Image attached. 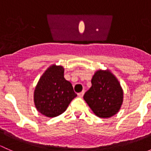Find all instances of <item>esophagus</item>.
I'll return each mask as SVG.
<instances>
[{
    "instance_id": "esophagus-1",
    "label": "esophagus",
    "mask_w": 151,
    "mask_h": 151,
    "mask_svg": "<svg viewBox=\"0 0 151 151\" xmlns=\"http://www.w3.org/2000/svg\"><path fill=\"white\" fill-rule=\"evenodd\" d=\"M84 93H85V91H82V92L79 93H78V96L80 97V98H82V97H83V96H84Z\"/></svg>"
}]
</instances>
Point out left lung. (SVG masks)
Wrapping results in <instances>:
<instances>
[{"instance_id": "1", "label": "left lung", "mask_w": 151, "mask_h": 151, "mask_svg": "<svg viewBox=\"0 0 151 151\" xmlns=\"http://www.w3.org/2000/svg\"><path fill=\"white\" fill-rule=\"evenodd\" d=\"M91 84L83 99L93 113L103 118L118 113L123 104V91L115 75L109 70H98Z\"/></svg>"}]
</instances>
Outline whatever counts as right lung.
<instances>
[{"label":"right lung","mask_w":151,"mask_h":151,"mask_svg":"<svg viewBox=\"0 0 151 151\" xmlns=\"http://www.w3.org/2000/svg\"><path fill=\"white\" fill-rule=\"evenodd\" d=\"M63 74V66H50L40 77L35 88L33 99L36 109L48 118H54L64 112L77 96Z\"/></svg>","instance_id":"1"}]
</instances>
